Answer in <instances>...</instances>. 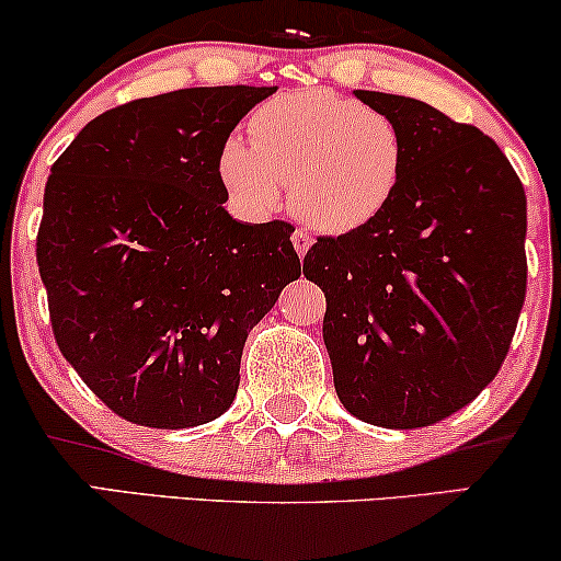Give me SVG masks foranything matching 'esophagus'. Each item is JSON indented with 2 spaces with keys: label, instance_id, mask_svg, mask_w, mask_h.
Wrapping results in <instances>:
<instances>
[{
  "label": "esophagus",
  "instance_id": "34e87169",
  "mask_svg": "<svg viewBox=\"0 0 561 561\" xmlns=\"http://www.w3.org/2000/svg\"><path fill=\"white\" fill-rule=\"evenodd\" d=\"M290 242H294L298 257H304V254H307L309 247H311V234H309V231H304V229H296L294 234H290Z\"/></svg>",
  "mask_w": 561,
  "mask_h": 561
}]
</instances>
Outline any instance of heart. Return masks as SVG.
<instances>
[{
    "mask_svg": "<svg viewBox=\"0 0 561 561\" xmlns=\"http://www.w3.org/2000/svg\"><path fill=\"white\" fill-rule=\"evenodd\" d=\"M250 144L221 151L224 185L252 210H273L280 187L304 224L327 234L368 227L394 203L407 172V138L389 115L327 90L267 100L250 121Z\"/></svg>",
    "mask_w": 561,
    "mask_h": 561,
    "instance_id": "1",
    "label": "heart"
}]
</instances>
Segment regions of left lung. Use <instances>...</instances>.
<instances>
[{"label": "left lung", "instance_id": "left-lung-1", "mask_svg": "<svg viewBox=\"0 0 561 561\" xmlns=\"http://www.w3.org/2000/svg\"><path fill=\"white\" fill-rule=\"evenodd\" d=\"M399 123L407 172L368 227L317 237L304 275L324 290L334 391L363 423L412 431L474 402L526 301V193L477 126L423 100L355 90Z\"/></svg>", "mask_w": 561, "mask_h": 561}]
</instances>
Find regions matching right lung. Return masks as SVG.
<instances>
[{
    "mask_svg": "<svg viewBox=\"0 0 561 561\" xmlns=\"http://www.w3.org/2000/svg\"><path fill=\"white\" fill-rule=\"evenodd\" d=\"M278 87L130 100L50 167L35 239L58 351L134 425L178 431L234 402L247 332L301 275L288 221L227 214L221 151Z\"/></svg>",
    "mask_w": 561,
    "mask_h": 561,
    "instance_id": "1",
    "label": "right lung"
}]
</instances>
